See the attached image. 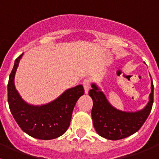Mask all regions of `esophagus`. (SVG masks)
Segmentation results:
<instances>
[{
  "instance_id": "1",
  "label": "esophagus",
  "mask_w": 159,
  "mask_h": 159,
  "mask_svg": "<svg viewBox=\"0 0 159 159\" xmlns=\"http://www.w3.org/2000/svg\"><path fill=\"white\" fill-rule=\"evenodd\" d=\"M83 85H84V91H85V93H88L90 89V80L88 79H85L84 81H83Z\"/></svg>"
}]
</instances>
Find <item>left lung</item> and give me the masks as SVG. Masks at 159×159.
<instances>
[{"instance_id": "1", "label": "left lung", "mask_w": 159, "mask_h": 159, "mask_svg": "<svg viewBox=\"0 0 159 159\" xmlns=\"http://www.w3.org/2000/svg\"><path fill=\"white\" fill-rule=\"evenodd\" d=\"M92 88L88 94L93 100L92 117L94 127L99 135L107 139L119 140L134 134L151 113L154 102L152 81L148 103L143 109L134 112L118 110L108 102L106 95L96 84H92Z\"/></svg>"}]
</instances>
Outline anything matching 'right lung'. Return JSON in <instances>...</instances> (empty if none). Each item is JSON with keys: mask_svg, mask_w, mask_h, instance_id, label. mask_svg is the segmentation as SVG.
Listing matches in <instances>:
<instances>
[{"mask_svg": "<svg viewBox=\"0 0 159 159\" xmlns=\"http://www.w3.org/2000/svg\"><path fill=\"white\" fill-rule=\"evenodd\" d=\"M22 53L14 63L8 84V102L11 113L24 132L35 139L50 140L64 134L69 127L77 100L84 94L80 84L67 89L58 98L43 105H32L22 99L16 91L14 79Z\"/></svg>", "mask_w": 159, "mask_h": 159, "instance_id": "obj_1", "label": "right lung"}]
</instances>
